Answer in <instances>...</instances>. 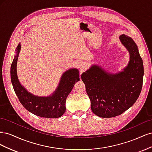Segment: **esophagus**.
I'll list each match as a JSON object with an SVG mask.
<instances>
[{
	"label": "esophagus",
	"mask_w": 152,
	"mask_h": 152,
	"mask_svg": "<svg viewBox=\"0 0 152 152\" xmlns=\"http://www.w3.org/2000/svg\"><path fill=\"white\" fill-rule=\"evenodd\" d=\"M76 65L78 66V68H79L81 70H82L84 68V64L83 62H77Z\"/></svg>",
	"instance_id": "34e87169"
}]
</instances>
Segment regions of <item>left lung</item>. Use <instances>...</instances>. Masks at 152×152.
<instances>
[{
  "label": "left lung",
  "mask_w": 152,
  "mask_h": 152,
  "mask_svg": "<svg viewBox=\"0 0 152 152\" xmlns=\"http://www.w3.org/2000/svg\"><path fill=\"white\" fill-rule=\"evenodd\" d=\"M119 39L130 55L124 72L113 75L93 65L81 75L92 111L100 117H116L126 111L136 102L142 89L144 68L137 45L124 34Z\"/></svg>",
  "instance_id": "left-lung-1"
}]
</instances>
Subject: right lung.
<instances>
[{
  "label": "right lung",
  "mask_w": 152,
  "mask_h": 152,
  "mask_svg": "<svg viewBox=\"0 0 152 152\" xmlns=\"http://www.w3.org/2000/svg\"><path fill=\"white\" fill-rule=\"evenodd\" d=\"M21 49L20 44L11 66V80L15 93L20 103L30 112L41 117L59 118L65 112L66 99L73 86L79 81V72L77 68L70 69L63 73L56 90L52 95L39 97L31 94L18 80L16 65Z\"/></svg>",
  "instance_id": "add662e5"
}]
</instances>
